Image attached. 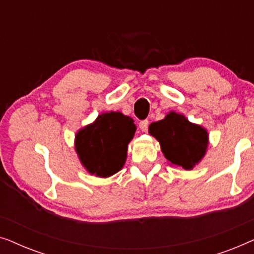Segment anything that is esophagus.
Listing matches in <instances>:
<instances>
[{
    "instance_id": "esophagus-1",
    "label": "esophagus",
    "mask_w": 254,
    "mask_h": 254,
    "mask_svg": "<svg viewBox=\"0 0 254 254\" xmlns=\"http://www.w3.org/2000/svg\"><path fill=\"white\" fill-rule=\"evenodd\" d=\"M148 126H149V121L148 120H143L138 124V127L142 131H147L148 130Z\"/></svg>"
}]
</instances>
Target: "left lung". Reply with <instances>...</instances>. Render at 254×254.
I'll use <instances>...</instances> for the list:
<instances>
[{
	"instance_id": "1",
	"label": "left lung",
	"mask_w": 254,
	"mask_h": 254,
	"mask_svg": "<svg viewBox=\"0 0 254 254\" xmlns=\"http://www.w3.org/2000/svg\"><path fill=\"white\" fill-rule=\"evenodd\" d=\"M149 134L159 142L169 164L193 170L206 156L209 134L200 125L193 124L182 113L170 111L164 119L149 126Z\"/></svg>"
}]
</instances>
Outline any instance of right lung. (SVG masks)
Listing matches in <instances>:
<instances>
[{"label": "right lung", "instance_id": "1", "mask_svg": "<svg viewBox=\"0 0 254 254\" xmlns=\"http://www.w3.org/2000/svg\"><path fill=\"white\" fill-rule=\"evenodd\" d=\"M136 126L120 112L99 114L93 123L75 135V151L83 168L91 176L109 178L124 168L127 149Z\"/></svg>", "mask_w": 254, "mask_h": 254}]
</instances>
